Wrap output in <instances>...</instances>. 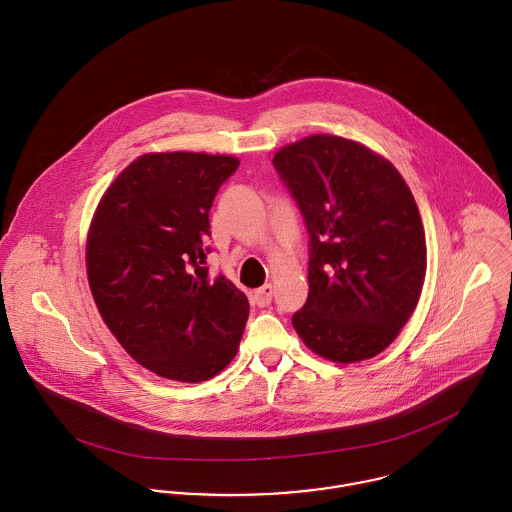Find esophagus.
<instances>
[{
  "instance_id": "34e87169",
  "label": "esophagus",
  "mask_w": 512,
  "mask_h": 512,
  "mask_svg": "<svg viewBox=\"0 0 512 512\" xmlns=\"http://www.w3.org/2000/svg\"><path fill=\"white\" fill-rule=\"evenodd\" d=\"M272 295H274V286L266 284V286H262L260 290L254 292V303L260 305V307H266V305H270Z\"/></svg>"
}]
</instances>
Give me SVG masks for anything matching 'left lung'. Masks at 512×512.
Here are the masks:
<instances>
[{
  "instance_id": "obj_1",
  "label": "left lung",
  "mask_w": 512,
  "mask_h": 512,
  "mask_svg": "<svg viewBox=\"0 0 512 512\" xmlns=\"http://www.w3.org/2000/svg\"><path fill=\"white\" fill-rule=\"evenodd\" d=\"M309 234V293L295 311L301 341L333 363L382 353L418 305L426 236L396 167L339 136H309L274 155Z\"/></svg>"
}]
</instances>
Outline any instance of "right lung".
<instances>
[{"label":"right lung","instance_id":"right-lung-1","mask_svg":"<svg viewBox=\"0 0 512 512\" xmlns=\"http://www.w3.org/2000/svg\"><path fill=\"white\" fill-rule=\"evenodd\" d=\"M230 155L147 153L102 197L86 242L96 307L132 359L181 382H203L240 345L250 303L209 276V211L238 169Z\"/></svg>","mask_w":512,"mask_h":512}]
</instances>
